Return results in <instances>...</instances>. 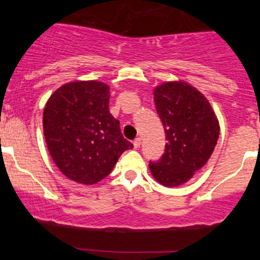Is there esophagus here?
<instances>
[{"label":"esophagus","instance_id":"1","mask_svg":"<svg viewBox=\"0 0 260 260\" xmlns=\"http://www.w3.org/2000/svg\"><path fill=\"white\" fill-rule=\"evenodd\" d=\"M140 144H142V139H140V138H136V139H134V142H133L134 148H136V149L139 148Z\"/></svg>","mask_w":260,"mask_h":260}]
</instances>
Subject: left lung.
Wrapping results in <instances>:
<instances>
[{
	"label": "left lung",
	"instance_id": "left-lung-1",
	"mask_svg": "<svg viewBox=\"0 0 260 260\" xmlns=\"http://www.w3.org/2000/svg\"><path fill=\"white\" fill-rule=\"evenodd\" d=\"M154 103L168 143L160 160L149 164L165 187L186 183L210 159L220 134L219 120L204 94L183 80L154 88Z\"/></svg>",
	"mask_w": 260,
	"mask_h": 260
}]
</instances>
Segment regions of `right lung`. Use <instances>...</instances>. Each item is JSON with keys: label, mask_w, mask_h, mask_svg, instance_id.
<instances>
[{"label": "right lung", "mask_w": 260, "mask_h": 260, "mask_svg": "<svg viewBox=\"0 0 260 260\" xmlns=\"http://www.w3.org/2000/svg\"><path fill=\"white\" fill-rule=\"evenodd\" d=\"M110 86L76 80L59 86L44 109L43 126L53 162L77 183L94 184L112 171L133 144L123 138L120 121L110 113Z\"/></svg>", "instance_id": "obj_1"}]
</instances>
